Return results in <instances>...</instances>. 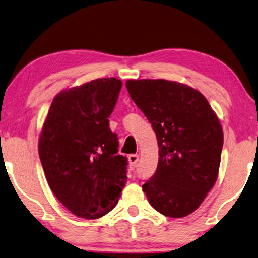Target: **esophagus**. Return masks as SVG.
<instances>
[{"mask_svg":"<svg viewBox=\"0 0 258 258\" xmlns=\"http://www.w3.org/2000/svg\"><path fill=\"white\" fill-rule=\"evenodd\" d=\"M138 159H140V157H138V155H129V157H128L129 165L132 166V167H135L136 164L138 163Z\"/></svg>","mask_w":258,"mask_h":258,"instance_id":"esophagus-1","label":"esophagus"}]
</instances>
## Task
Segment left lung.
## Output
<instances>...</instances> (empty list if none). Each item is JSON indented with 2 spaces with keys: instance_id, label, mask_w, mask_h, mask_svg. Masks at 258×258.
I'll use <instances>...</instances> for the list:
<instances>
[{
  "instance_id": "left-lung-1",
  "label": "left lung",
  "mask_w": 258,
  "mask_h": 258,
  "mask_svg": "<svg viewBox=\"0 0 258 258\" xmlns=\"http://www.w3.org/2000/svg\"><path fill=\"white\" fill-rule=\"evenodd\" d=\"M125 86L151 123L159 148L157 170L143 192L157 212L184 218L200 206L218 179L223 145L219 118L206 98L187 85L142 79Z\"/></svg>"
}]
</instances>
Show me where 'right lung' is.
I'll list each match as a JSON object with an SVG mask.
<instances>
[{"label": "right lung", "instance_id": "obj_1", "mask_svg": "<svg viewBox=\"0 0 258 258\" xmlns=\"http://www.w3.org/2000/svg\"><path fill=\"white\" fill-rule=\"evenodd\" d=\"M122 81L92 80L53 99L38 151L48 186L74 215L99 219L116 206L126 181L128 159L109 128Z\"/></svg>", "mask_w": 258, "mask_h": 258}]
</instances>
